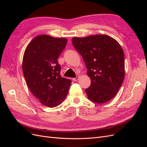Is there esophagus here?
<instances>
[{
  "label": "esophagus",
  "mask_w": 147,
  "mask_h": 147,
  "mask_svg": "<svg viewBox=\"0 0 147 147\" xmlns=\"http://www.w3.org/2000/svg\"><path fill=\"white\" fill-rule=\"evenodd\" d=\"M78 78H79V76H77L76 77H75V78H74L72 80H73L74 81H75V82H76V81H77L78 80Z\"/></svg>",
  "instance_id": "1"
}]
</instances>
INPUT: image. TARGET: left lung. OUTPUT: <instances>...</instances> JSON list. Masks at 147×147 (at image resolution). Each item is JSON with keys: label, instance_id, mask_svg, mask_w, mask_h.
<instances>
[{"label": "left lung", "instance_id": "1", "mask_svg": "<svg viewBox=\"0 0 147 147\" xmlns=\"http://www.w3.org/2000/svg\"><path fill=\"white\" fill-rule=\"evenodd\" d=\"M74 47L82 56L91 78L85 92L88 99L104 104L113 99L124 77V56L118 42L106 35L73 37Z\"/></svg>", "mask_w": 147, "mask_h": 147}]
</instances>
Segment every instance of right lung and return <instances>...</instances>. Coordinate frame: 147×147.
<instances>
[{"label": "right lung", "mask_w": 147, "mask_h": 147, "mask_svg": "<svg viewBox=\"0 0 147 147\" xmlns=\"http://www.w3.org/2000/svg\"><path fill=\"white\" fill-rule=\"evenodd\" d=\"M67 42L65 38L38 35L24 51L23 72L26 83L34 96L48 107H55L63 102L72 82L61 77L57 61Z\"/></svg>", "instance_id": "obj_1"}]
</instances>
